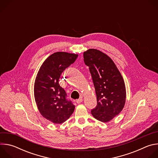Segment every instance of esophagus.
Masks as SVG:
<instances>
[{"instance_id": "obj_1", "label": "esophagus", "mask_w": 158, "mask_h": 158, "mask_svg": "<svg viewBox=\"0 0 158 158\" xmlns=\"http://www.w3.org/2000/svg\"><path fill=\"white\" fill-rule=\"evenodd\" d=\"M82 102V98H79V99H78L76 100V102H77V104H80V103Z\"/></svg>"}]
</instances>
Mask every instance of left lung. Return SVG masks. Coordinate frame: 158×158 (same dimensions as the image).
I'll use <instances>...</instances> for the list:
<instances>
[{
	"label": "left lung",
	"mask_w": 158,
	"mask_h": 158,
	"mask_svg": "<svg viewBox=\"0 0 158 158\" xmlns=\"http://www.w3.org/2000/svg\"><path fill=\"white\" fill-rule=\"evenodd\" d=\"M83 57L97 97V106L91 110V114L98 121L108 122L118 116L124 106V81L114 62L101 51L90 49L84 52Z\"/></svg>",
	"instance_id": "obj_1"
}]
</instances>
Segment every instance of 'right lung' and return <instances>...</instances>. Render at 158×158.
<instances>
[{"instance_id":"obj_1","label":"right lung","mask_w":158,"mask_h":158,"mask_svg":"<svg viewBox=\"0 0 158 158\" xmlns=\"http://www.w3.org/2000/svg\"><path fill=\"white\" fill-rule=\"evenodd\" d=\"M78 57L77 54L57 52L48 57L42 64L34 83V97L42 116L55 124L68 119L75 109L67 99L65 90L60 86L61 74Z\"/></svg>"}]
</instances>
